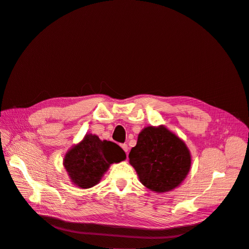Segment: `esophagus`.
<instances>
[{
  "mask_svg": "<svg viewBox=\"0 0 249 249\" xmlns=\"http://www.w3.org/2000/svg\"><path fill=\"white\" fill-rule=\"evenodd\" d=\"M120 146L123 147V149L124 150V152H125V153H126V155H127V149H129V147H127V144H125V143H124V144H122Z\"/></svg>",
  "mask_w": 249,
  "mask_h": 249,
  "instance_id": "obj_1",
  "label": "esophagus"
}]
</instances>
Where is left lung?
<instances>
[{
	"label": "left lung",
	"instance_id": "8db88e82",
	"mask_svg": "<svg viewBox=\"0 0 249 249\" xmlns=\"http://www.w3.org/2000/svg\"><path fill=\"white\" fill-rule=\"evenodd\" d=\"M129 159L142 185L158 193L179 186L191 167V155L185 142L164 125L144 127Z\"/></svg>",
	"mask_w": 249,
	"mask_h": 249
}]
</instances>
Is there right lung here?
<instances>
[{
    "instance_id": "right-lung-1",
    "label": "right lung",
    "mask_w": 249,
    "mask_h": 249,
    "mask_svg": "<svg viewBox=\"0 0 249 249\" xmlns=\"http://www.w3.org/2000/svg\"><path fill=\"white\" fill-rule=\"evenodd\" d=\"M125 158L124 149L116 143L87 134L66 153L63 165L74 185L88 189L100 182L111 164L119 163Z\"/></svg>"
}]
</instances>
